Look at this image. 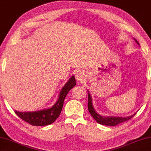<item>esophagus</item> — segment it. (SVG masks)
I'll use <instances>...</instances> for the list:
<instances>
[{"label":"esophagus","mask_w":151,"mask_h":151,"mask_svg":"<svg viewBox=\"0 0 151 151\" xmlns=\"http://www.w3.org/2000/svg\"><path fill=\"white\" fill-rule=\"evenodd\" d=\"M76 80L77 81L78 83L84 81L85 78V74L83 71H78L76 73Z\"/></svg>","instance_id":"esophagus-1"}]
</instances>
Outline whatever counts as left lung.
Masks as SVG:
<instances>
[{"label":"left lung","mask_w":151,"mask_h":151,"mask_svg":"<svg viewBox=\"0 0 151 151\" xmlns=\"http://www.w3.org/2000/svg\"><path fill=\"white\" fill-rule=\"evenodd\" d=\"M136 40V42L139 45V42L134 39ZM88 109L89 111L91 114V115L93 116L94 119L97 121L98 123H100L101 125H107V126H115L116 125L119 124V123L125 122L126 121L129 120L130 119H132L133 116L136 114L134 113L132 115L127 116V117H118V116H103L100 114H99L97 112L95 111L94 108L92 104V99L91 96L90 95L89 91H88Z\"/></svg>","instance_id":"left-lung-1"}]
</instances>
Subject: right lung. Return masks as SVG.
<instances>
[{"instance_id":"1","label":"right lung","mask_w":151,"mask_h":151,"mask_svg":"<svg viewBox=\"0 0 151 151\" xmlns=\"http://www.w3.org/2000/svg\"><path fill=\"white\" fill-rule=\"evenodd\" d=\"M76 85L75 76H72L59 94L58 101L52 107L35 112H19L15 111V114L22 120L34 126H45L53 123L61 113L64 101L68 91Z\"/></svg>"}]
</instances>
